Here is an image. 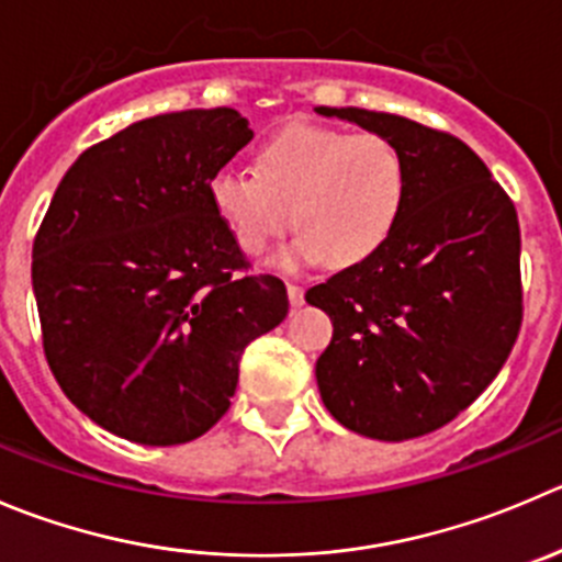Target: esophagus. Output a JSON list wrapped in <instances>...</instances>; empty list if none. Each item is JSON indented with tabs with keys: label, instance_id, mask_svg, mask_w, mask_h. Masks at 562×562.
<instances>
[{
	"label": "esophagus",
	"instance_id": "1",
	"mask_svg": "<svg viewBox=\"0 0 562 562\" xmlns=\"http://www.w3.org/2000/svg\"><path fill=\"white\" fill-rule=\"evenodd\" d=\"M288 302H291V307H302V304H304V288L288 282Z\"/></svg>",
	"mask_w": 562,
	"mask_h": 562
}]
</instances>
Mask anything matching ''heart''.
<instances>
[{"mask_svg":"<svg viewBox=\"0 0 562 562\" xmlns=\"http://www.w3.org/2000/svg\"><path fill=\"white\" fill-rule=\"evenodd\" d=\"M403 154L375 134L293 123L258 150V172L222 167L209 198L244 255L258 258L282 233L285 269L324 263L348 269L384 247L406 205Z\"/></svg>","mask_w":562,"mask_h":562,"instance_id":"b5f03b06","label":"heart"}]
</instances>
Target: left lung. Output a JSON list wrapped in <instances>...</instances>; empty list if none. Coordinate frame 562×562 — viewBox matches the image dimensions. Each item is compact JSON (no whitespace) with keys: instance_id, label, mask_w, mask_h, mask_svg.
Listing matches in <instances>:
<instances>
[{"instance_id":"1","label":"left lung","mask_w":562,"mask_h":562,"mask_svg":"<svg viewBox=\"0 0 562 562\" xmlns=\"http://www.w3.org/2000/svg\"><path fill=\"white\" fill-rule=\"evenodd\" d=\"M315 112L390 139L408 172L384 247L304 293L335 329L315 362L321 401L368 439L423 437L492 384L519 335L516 209L456 136L357 106Z\"/></svg>"}]
</instances>
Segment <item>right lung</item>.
Instances as JSON below:
<instances>
[{"mask_svg":"<svg viewBox=\"0 0 562 562\" xmlns=\"http://www.w3.org/2000/svg\"><path fill=\"white\" fill-rule=\"evenodd\" d=\"M249 139L231 106L156 114L87 148L54 192L32 247L43 351L114 437H203L231 408L244 348L288 315L282 280L244 274L211 209V176Z\"/></svg>","mask_w":562,"mask_h":562,"instance_id":"1","label":"right lung"}]
</instances>
